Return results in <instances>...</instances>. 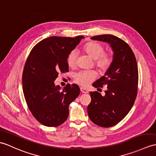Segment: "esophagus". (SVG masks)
Returning <instances> with one entry per match:
<instances>
[{"label":"esophagus","instance_id":"esophagus-1","mask_svg":"<svg viewBox=\"0 0 156 156\" xmlns=\"http://www.w3.org/2000/svg\"><path fill=\"white\" fill-rule=\"evenodd\" d=\"M80 90H81V92H82V93H84V94H88V90H86V89L84 88H80Z\"/></svg>","mask_w":156,"mask_h":156}]
</instances>
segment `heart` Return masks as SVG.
<instances>
[{"label":"heart","instance_id":"obj_1","mask_svg":"<svg viewBox=\"0 0 156 156\" xmlns=\"http://www.w3.org/2000/svg\"><path fill=\"white\" fill-rule=\"evenodd\" d=\"M84 50L94 60L95 66L100 70H106L112 64V57L110 53L104 52V47L96 42H89L84 46ZM78 53L72 50L68 57V64L74 67L76 63ZM96 78V74L92 71H81L76 74L74 81L82 86H87Z\"/></svg>","mask_w":156,"mask_h":156}]
</instances>
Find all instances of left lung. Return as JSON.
<instances>
[{
	"mask_svg": "<svg viewBox=\"0 0 156 156\" xmlns=\"http://www.w3.org/2000/svg\"><path fill=\"white\" fill-rule=\"evenodd\" d=\"M91 39L108 43L114 52L106 74L92 84L95 88L107 86L105 96L90 92L92 100L88 106L90 120L101 127L109 128L122 120L134 104L138 84L137 64L132 50L123 40L112 34Z\"/></svg>",
	"mask_w": 156,
	"mask_h": 156,
	"instance_id": "8db88e82",
	"label": "left lung"
}]
</instances>
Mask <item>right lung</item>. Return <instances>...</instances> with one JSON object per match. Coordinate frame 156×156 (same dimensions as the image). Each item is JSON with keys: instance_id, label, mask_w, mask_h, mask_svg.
Segmentation results:
<instances>
[{"instance_id": "add662e5", "label": "right lung", "mask_w": 156, "mask_h": 156, "mask_svg": "<svg viewBox=\"0 0 156 156\" xmlns=\"http://www.w3.org/2000/svg\"><path fill=\"white\" fill-rule=\"evenodd\" d=\"M84 38H47L29 54L23 73V93L29 110L42 125L56 127L63 124L69 114V104L80 94L77 84H68L60 90L54 80L59 72H68V55Z\"/></svg>"}]
</instances>
